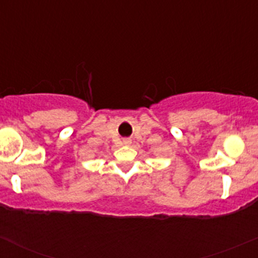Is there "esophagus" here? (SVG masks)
<instances>
[{"label":"esophagus","instance_id":"esophagus-1","mask_svg":"<svg viewBox=\"0 0 258 258\" xmlns=\"http://www.w3.org/2000/svg\"><path fill=\"white\" fill-rule=\"evenodd\" d=\"M123 144H124V145H130V144H131V141H130V140H124Z\"/></svg>","mask_w":258,"mask_h":258}]
</instances>
